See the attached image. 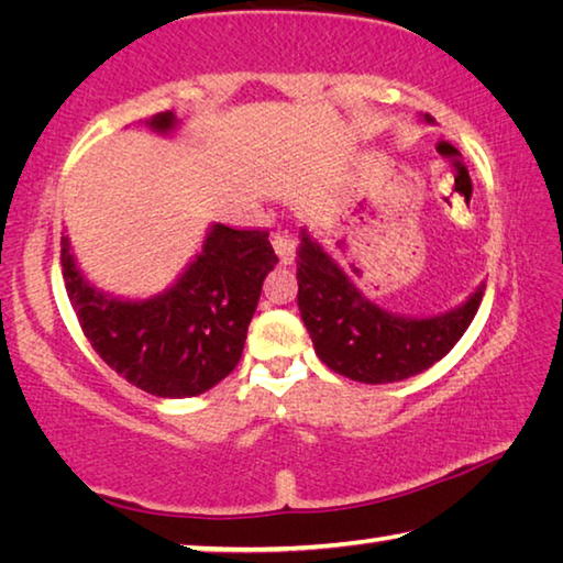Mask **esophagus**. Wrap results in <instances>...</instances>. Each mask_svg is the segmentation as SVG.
<instances>
[{
  "label": "esophagus",
  "instance_id": "obj_1",
  "mask_svg": "<svg viewBox=\"0 0 563 563\" xmlns=\"http://www.w3.org/2000/svg\"><path fill=\"white\" fill-rule=\"evenodd\" d=\"M273 247L283 265H290L295 261V241L288 235V231H278L273 235Z\"/></svg>",
  "mask_w": 563,
  "mask_h": 563
}]
</instances>
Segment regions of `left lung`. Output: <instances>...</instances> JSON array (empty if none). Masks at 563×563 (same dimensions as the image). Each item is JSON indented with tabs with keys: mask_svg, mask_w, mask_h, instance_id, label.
<instances>
[{
	"mask_svg": "<svg viewBox=\"0 0 563 563\" xmlns=\"http://www.w3.org/2000/svg\"><path fill=\"white\" fill-rule=\"evenodd\" d=\"M424 123L432 117L422 113ZM484 283L440 316H399L362 292L308 228L298 245V308L318 357L355 383L387 385L440 362L470 328Z\"/></svg>",
	"mask_w": 563,
	"mask_h": 563,
	"instance_id": "1",
	"label": "left lung"
}]
</instances>
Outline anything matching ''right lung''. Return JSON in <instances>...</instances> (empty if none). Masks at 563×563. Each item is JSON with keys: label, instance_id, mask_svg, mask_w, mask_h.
I'll return each mask as SVG.
<instances>
[{"label": "right lung", "instance_id": "right-lung-1", "mask_svg": "<svg viewBox=\"0 0 563 563\" xmlns=\"http://www.w3.org/2000/svg\"><path fill=\"white\" fill-rule=\"evenodd\" d=\"M174 111L146 126L178 131ZM278 255L265 231L211 223L178 278L148 298H123L93 285L62 235V268L84 335L111 369L144 393L166 399L203 395L235 369L261 288Z\"/></svg>", "mask_w": 563, "mask_h": 563}]
</instances>
